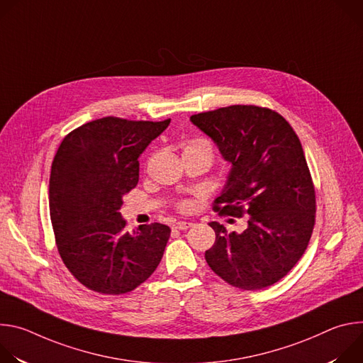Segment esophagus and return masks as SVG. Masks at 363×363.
Masks as SVG:
<instances>
[{
    "instance_id": "esophagus-1",
    "label": "esophagus",
    "mask_w": 363,
    "mask_h": 363,
    "mask_svg": "<svg viewBox=\"0 0 363 363\" xmlns=\"http://www.w3.org/2000/svg\"><path fill=\"white\" fill-rule=\"evenodd\" d=\"M192 225H194V223H191V221H178V223L174 224V228H177V230H188Z\"/></svg>"
}]
</instances>
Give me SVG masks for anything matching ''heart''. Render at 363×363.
<instances>
[{
  "mask_svg": "<svg viewBox=\"0 0 363 363\" xmlns=\"http://www.w3.org/2000/svg\"><path fill=\"white\" fill-rule=\"evenodd\" d=\"M186 147H199V149H205V150H208L210 153H211V145L206 142V140H203V139H195V140H191L189 143H188V146ZM185 147V149H186ZM182 208H188V202H182Z\"/></svg>",
  "mask_w": 363,
  "mask_h": 363,
  "instance_id": "obj_1",
  "label": "heart"
}]
</instances>
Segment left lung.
Listing matches in <instances>:
<instances>
[{
  "label": "left lung",
  "instance_id": "left-lung-1",
  "mask_svg": "<svg viewBox=\"0 0 363 363\" xmlns=\"http://www.w3.org/2000/svg\"><path fill=\"white\" fill-rule=\"evenodd\" d=\"M189 121L231 164L216 210L248 214L241 233L210 223L216 242L205 260L234 287H269L300 260L315 225V188L301 143L281 115L258 106L234 105Z\"/></svg>",
  "mask_w": 363,
  "mask_h": 363
}]
</instances>
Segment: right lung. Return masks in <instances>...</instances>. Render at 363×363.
<instances>
[{
	"label": "right lung",
	"instance_id": "right-lung-1",
	"mask_svg": "<svg viewBox=\"0 0 363 363\" xmlns=\"http://www.w3.org/2000/svg\"><path fill=\"white\" fill-rule=\"evenodd\" d=\"M171 123L101 118L70 132L51 165L48 203L59 254L87 289L123 294L157 270L171 235L153 223L129 233L119 213L139 157Z\"/></svg>",
	"mask_w": 363,
	"mask_h": 363
}]
</instances>
